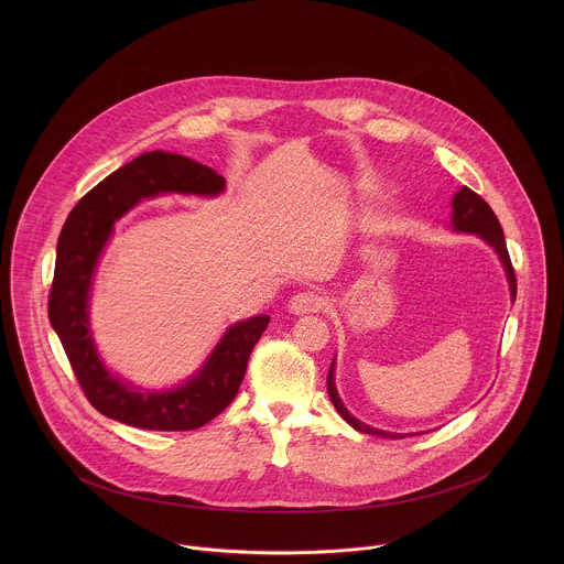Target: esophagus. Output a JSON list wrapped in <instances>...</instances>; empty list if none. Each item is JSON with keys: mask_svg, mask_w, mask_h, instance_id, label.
Here are the masks:
<instances>
[{"mask_svg": "<svg viewBox=\"0 0 564 564\" xmlns=\"http://www.w3.org/2000/svg\"><path fill=\"white\" fill-rule=\"evenodd\" d=\"M325 306V297L315 293V291H304L291 297L289 302V311L293 315H308V313H319Z\"/></svg>", "mask_w": 564, "mask_h": 564, "instance_id": "1", "label": "esophagus"}]
</instances>
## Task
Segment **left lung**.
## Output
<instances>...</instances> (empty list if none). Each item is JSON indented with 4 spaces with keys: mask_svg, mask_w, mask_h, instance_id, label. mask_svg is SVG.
<instances>
[{
    "mask_svg": "<svg viewBox=\"0 0 564 564\" xmlns=\"http://www.w3.org/2000/svg\"><path fill=\"white\" fill-rule=\"evenodd\" d=\"M452 230L454 232H460V235H476L480 237L488 247L495 249V253L499 256V262L506 271V280H508V286H510V297L514 302L517 297V280H514V269L510 264V256H508V249H506V239H503V230L499 226V219L495 217V213L490 210V206L484 202L482 197L478 193H474L471 188L463 186L454 199H452ZM336 358L332 360L329 365V373H327V395L334 403L336 412L358 432H365V434H373V436H384V438H403V436H412V434H400V432H389V430H378V427H371L367 423H362L360 419H356L340 400L338 391H336V382H334V367Z\"/></svg>",
    "mask_w": 564,
    "mask_h": 564,
    "instance_id": "obj_1",
    "label": "left lung"
}]
</instances>
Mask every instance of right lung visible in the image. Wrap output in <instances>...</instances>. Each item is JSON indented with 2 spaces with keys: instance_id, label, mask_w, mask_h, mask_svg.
I'll return each mask as SVG.
<instances>
[{
  "instance_id": "obj_1",
  "label": "right lung",
  "mask_w": 564,
  "mask_h": 564,
  "mask_svg": "<svg viewBox=\"0 0 564 564\" xmlns=\"http://www.w3.org/2000/svg\"><path fill=\"white\" fill-rule=\"evenodd\" d=\"M226 177L215 169L169 152H145L90 188L67 217L56 245L50 323L74 367L84 395L101 414L143 430H197L239 393L247 360L269 315L232 323L204 365L173 389H139L112 373L95 345L88 302L99 258L115 224L139 202L159 195L217 197Z\"/></svg>"
}]
</instances>
